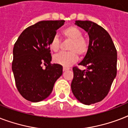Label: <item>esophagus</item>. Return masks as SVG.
Segmentation results:
<instances>
[{
    "instance_id": "34e87169",
    "label": "esophagus",
    "mask_w": 128,
    "mask_h": 128,
    "mask_svg": "<svg viewBox=\"0 0 128 128\" xmlns=\"http://www.w3.org/2000/svg\"><path fill=\"white\" fill-rule=\"evenodd\" d=\"M70 68H68V67H65V66H64L63 67V71H66V70H69Z\"/></svg>"
}]
</instances>
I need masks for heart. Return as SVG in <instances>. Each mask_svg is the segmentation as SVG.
Returning a JSON list of instances; mask_svg holds the SVG:
<instances>
[{
	"mask_svg": "<svg viewBox=\"0 0 128 128\" xmlns=\"http://www.w3.org/2000/svg\"><path fill=\"white\" fill-rule=\"evenodd\" d=\"M62 36L66 40H70L68 50L69 52H62L54 56V62L64 66H69L76 62L78 55L84 56L89 50L90 44L88 40L82 37V32L77 27L70 26L61 32ZM61 42L58 37L54 36L49 42V48L54 52L60 50Z\"/></svg>",
	"mask_w": 128,
	"mask_h": 128,
	"instance_id": "heart-1",
	"label": "heart"
}]
</instances>
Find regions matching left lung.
I'll return each instance as SVG.
<instances>
[{
	"instance_id": "obj_1",
	"label": "left lung",
	"mask_w": 128,
	"mask_h": 128,
	"mask_svg": "<svg viewBox=\"0 0 128 128\" xmlns=\"http://www.w3.org/2000/svg\"><path fill=\"white\" fill-rule=\"evenodd\" d=\"M77 26L89 35V50L79 65L72 68V93L81 103L90 105L102 101L108 95L117 74V50L107 31L92 21L77 20Z\"/></svg>"
}]
</instances>
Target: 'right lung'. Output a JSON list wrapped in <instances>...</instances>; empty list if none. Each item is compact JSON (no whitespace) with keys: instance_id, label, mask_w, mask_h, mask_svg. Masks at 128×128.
Masks as SVG:
<instances>
[{"instance_id":"add662e5","label":"right lung","mask_w":128,"mask_h":128,"mask_svg":"<svg viewBox=\"0 0 128 128\" xmlns=\"http://www.w3.org/2000/svg\"><path fill=\"white\" fill-rule=\"evenodd\" d=\"M64 22V20L40 21L25 29L14 45L12 70L15 84L19 93L28 101L46 99L62 74L61 65L50 63L49 42Z\"/></svg>"}]
</instances>
